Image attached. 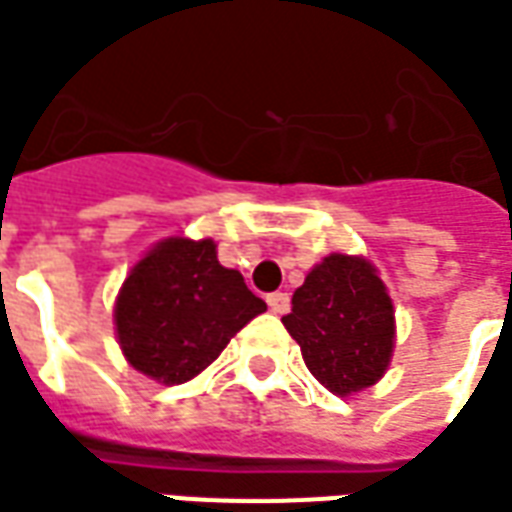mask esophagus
Segmentation results:
<instances>
[{"label": "esophagus", "mask_w": 512, "mask_h": 512, "mask_svg": "<svg viewBox=\"0 0 512 512\" xmlns=\"http://www.w3.org/2000/svg\"><path fill=\"white\" fill-rule=\"evenodd\" d=\"M266 302H269V308L274 311V314H288V308H291V300H288V294L285 291H274V294H269L266 297Z\"/></svg>", "instance_id": "34e87169"}]
</instances>
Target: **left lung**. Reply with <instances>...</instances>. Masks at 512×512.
I'll list each match as a JSON object with an SVG mask.
<instances>
[{
    "label": "left lung",
    "mask_w": 512,
    "mask_h": 512,
    "mask_svg": "<svg viewBox=\"0 0 512 512\" xmlns=\"http://www.w3.org/2000/svg\"><path fill=\"white\" fill-rule=\"evenodd\" d=\"M283 325L316 381L336 395L373 387L395 347L392 300L361 257H325L294 291Z\"/></svg>",
    "instance_id": "left-lung-1"
}]
</instances>
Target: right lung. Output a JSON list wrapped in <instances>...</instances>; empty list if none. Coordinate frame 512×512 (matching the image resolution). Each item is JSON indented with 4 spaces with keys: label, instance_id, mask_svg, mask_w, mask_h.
<instances>
[{
    "label": "right lung",
    "instance_id": "1",
    "mask_svg": "<svg viewBox=\"0 0 512 512\" xmlns=\"http://www.w3.org/2000/svg\"><path fill=\"white\" fill-rule=\"evenodd\" d=\"M266 311L212 241L170 238L125 277L114 319L125 358L162 384L207 370L238 330Z\"/></svg>",
    "mask_w": 512,
    "mask_h": 512
}]
</instances>
